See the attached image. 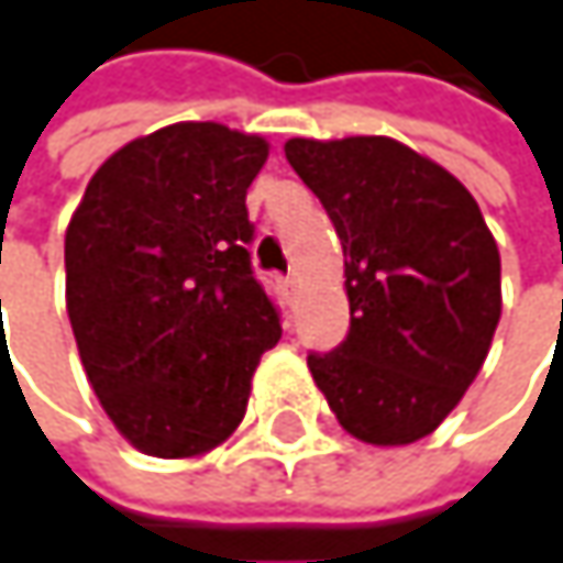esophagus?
<instances>
[{"mask_svg": "<svg viewBox=\"0 0 563 563\" xmlns=\"http://www.w3.org/2000/svg\"><path fill=\"white\" fill-rule=\"evenodd\" d=\"M283 286H286V292H296V286H299V277H296V274H289V277L283 280Z\"/></svg>", "mask_w": 563, "mask_h": 563, "instance_id": "esophagus-1", "label": "esophagus"}]
</instances>
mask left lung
I'll list each match as a JSON object with an SVG mask.
<instances>
[{
  "label": "left lung",
  "instance_id": "obj_1",
  "mask_svg": "<svg viewBox=\"0 0 563 563\" xmlns=\"http://www.w3.org/2000/svg\"><path fill=\"white\" fill-rule=\"evenodd\" d=\"M344 251L347 338L309 354L344 432L367 444L432 434L481 374L503 312L499 251L474 196L393 137L286 141Z\"/></svg>",
  "mask_w": 563,
  "mask_h": 563
}]
</instances>
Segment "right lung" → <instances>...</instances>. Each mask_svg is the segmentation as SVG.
<instances>
[{
  "label": "right lung",
  "mask_w": 563,
  "mask_h": 563,
  "mask_svg": "<svg viewBox=\"0 0 563 563\" xmlns=\"http://www.w3.org/2000/svg\"><path fill=\"white\" fill-rule=\"evenodd\" d=\"M267 141L216 122L134 137L89 179L67 241V316L106 416L154 457L222 444L280 341L254 277L247 186Z\"/></svg>",
  "instance_id": "1"
}]
</instances>
